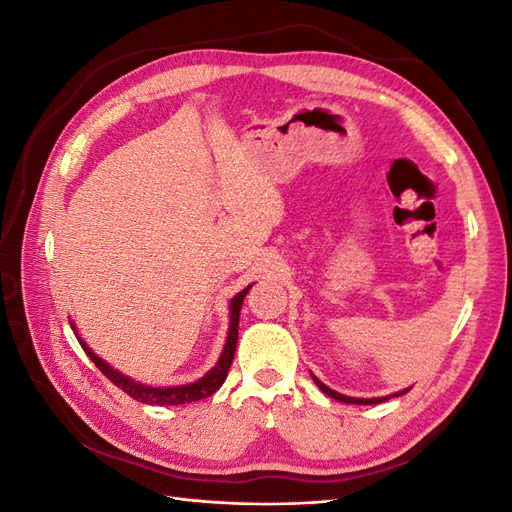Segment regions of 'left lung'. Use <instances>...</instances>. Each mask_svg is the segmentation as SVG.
<instances>
[{"instance_id": "1", "label": "left lung", "mask_w": 512, "mask_h": 512, "mask_svg": "<svg viewBox=\"0 0 512 512\" xmlns=\"http://www.w3.org/2000/svg\"><path fill=\"white\" fill-rule=\"evenodd\" d=\"M312 380L316 382V386L318 389L324 393V395H329V397H333V399H337V401H344V404H359V406H374V404H382V401H386V399H391V397H399V395H406L410 389H406V391H397V393H393V395H386V397H374V399H363V397H348V395H342V393H337V391H333V389H329L327 384L324 382H320L314 374H312Z\"/></svg>"}]
</instances>
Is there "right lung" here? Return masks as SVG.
<instances>
[{"label":"right lung","mask_w":512,"mask_h":512,"mask_svg":"<svg viewBox=\"0 0 512 512\" xmlns=\"http://www.w3.org/2000/svg\"><path fill=\"white\" fill-rule=\"evenodd\" d=\"M252 286L243 288L239 294H235V297L230 299L228 303V309H230V324H228V335H226V344H224V350L220 354L218 363H215V367H211L207 374L203 378H198L196 382H190V384H179V386H151V384H143L138 380H132L130 376L121 374L119 369H115L113 365H108L104 359H100V356L91 350L85 339L79 335V331H76L74 322L70 320V327L74 331V335L79 337V342L83 346V350L87 352V356L91 361L96 363V367L102 371V374L111 380L115 386H119V389L123 393H128L132 399L136 401H143V404H149V406H181V404H192V401H198V399H205L209 395H213L215 391L220 389V386L224 384L226 376H228V369L232 365V359H235V350H237V337H239V312H241V305H243V299L245 294L250 292Z\"/></svg>","instance_id":"1"}]
</instances>
